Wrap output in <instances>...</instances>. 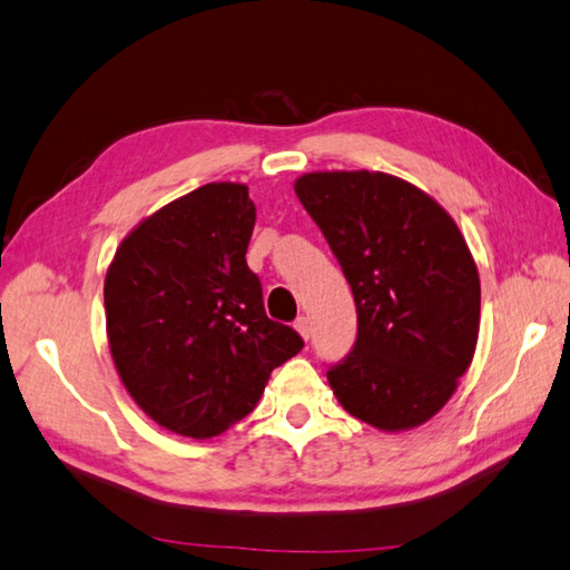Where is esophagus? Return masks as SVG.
Wrapping results in <instances>:
<instances>
[{"label": "esophagus", "mask_w": 570, "mask_h": 570, "mask_svg": "<svg viewBox=\"0 0 570 570\" xmlns=\"http://www.w3.org/2000/svg\"><path fill=\"white\" fill-rule=\"evenodd\" d=\"M294 326H296V331L301 333V338H304V341H308V338H311V321H308V316H301V318H296Z\"/></svg>", "instance_id": "1"}]
</instances>
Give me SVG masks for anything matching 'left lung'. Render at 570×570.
I'll return each mask as SVG.
<instances>
[{"label":"left lung","mask_w":570,"mask_h":570,"mask_svg":"<svg viewBox=\"0 0 570 570\" xmlns=\"http://www.w3.org/2000/svg\"><path fill=\"white\" fill-rule=\"evenodd\" d=\"M294 189L358 311L353 351L326 373L333 395L377 430L422 425L452 397L476 348L482 288L460 227L387 173H306Z\"/></svg>","instance_id":"8db88e82"}]
</instances>
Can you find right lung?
<instances>
[{"label":"right lung","instance_id":"add662e5","mask_svg":"<svg viewBox=\"0 0 570 570\" xmlns=\"http://www.w3.org/2000/svg\"><path fill=\"white\" fill-rule=\"evenodd\" d=\"M254 222L247 185L209 183L142 219L108 266L116 371L145 415L183 438L247 417L274 367L304 348L264 311L247 266Z\"/></svg>","mask_w":570,"mask_h":570}]
</instances>
